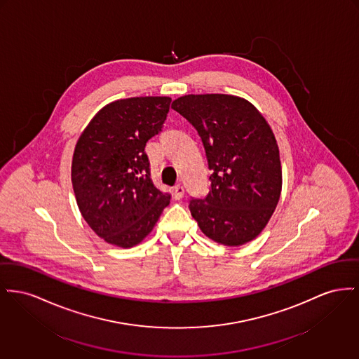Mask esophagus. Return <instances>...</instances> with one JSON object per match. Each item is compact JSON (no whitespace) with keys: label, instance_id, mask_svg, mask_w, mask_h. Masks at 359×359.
Masks as SVG:
<instances>
[{"label":"esophagus","instance_id":"obj_1","mask_svg":"<svg viewBox=\"0 0 359 359\" xmlns=\"http://www.w3.org/2000/svg\"><path fill=\"white\" fill-rule=\"evenodd\" d=\"M183 195H184V187L183 186L177 184V186L173 187V198L175 199H182Z\"/></svg>","mask_w":359,"mask_h":359}]
</instances>
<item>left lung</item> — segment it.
I'll return each mask as SVG.
<instances>
[{"label": "left lung", "mask_w": 359, "mask_h": 359, "mask_svg": "<svg viewBox=\"0 0 359 359\" xmlns=\"http://www.w3.org/2000/svg\"><path fill=\"white\" fill-rule=\"evenodd\" d=\"M172 108L198 131L212 172L209 194L191 198V215L215 243L251 241L267 225L282 190L271 127L251 103L231 95H187Z\"/></svg>", "instance_id": "obj_1"}]
</instances>
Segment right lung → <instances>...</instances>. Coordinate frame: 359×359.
Wrapping results in <instances>:
<instances>
[{
    "mask_svg": "<svg viewBox=\"0 0 359 359\" xmlns=\"http://www.w3.org/2000/svg\"><path fill=\"white\" fill-rule=\"evenodd\" d=\"M169 97L116 100L89 122L73 154L72 183L85 221L107 243H141L169 205L150 179L147 142L163 131Z\"/></svg>",
    "mask_w": 359,
    "mask_h": 359,
    "instance_id": "obj_1",
    "label": "right lung"
}]
</instances>
